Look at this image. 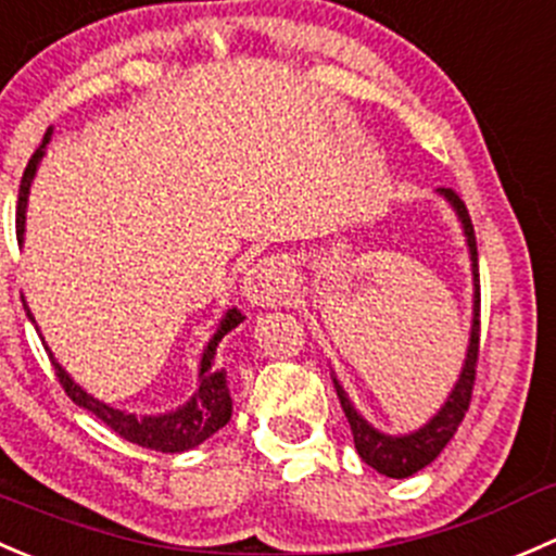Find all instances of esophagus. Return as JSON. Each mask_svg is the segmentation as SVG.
<instances>
[{"mask_svg": "<svg viewBox=\"0 0 556 556\" xmlns=\"http://www.w3.org/2000/svg\"><path fill=\"white\" fill-rule=\"evenodd\" d=\"M286 294V270L280 260H262L243 278V296L249 305H276Z\"/></svg>", "mask_w": 556, "mask_h": 556, "instance_id": "1", "label": "esophagus"}]
</instances>
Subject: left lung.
Returning <instances> with one entry per match:
<instances>
[{"instance_id": "obj_1", "label": "left lung", "mask_w": 556, "mask_h": 556, "mask_svg": "<svg viewBox=\"0 0 556 556\" xmlns=\"http://www.w3.org/2000/svg\"><path fill=\"white\" fill-rule=\"evenodd\" d=\"M438 194L454 207L459 224H463L465 243L470 251V270H472V324H470V340H467V354L463 372H459L457 383H454L452 394L446 397V403L441 405L435 416L427 421L419 430L408 432V435H387V432L376 430L359 410L354 408V403L349 400L345 389L340 387L338 378L332 376L334 392H338L340 405H343V414L351 425V435H354V446L359 452V457L365 459L372 470H378L381 476L389 478H408L414 472L425 470L427 465L435 463L438 454L446 448V443L452 441L457 427L463 425L467 405H470L472 394V381H476V362H478V316H481V289H478V251H476V232H472L470 216H467L465 202L459 200L457 191L452 189H438Z\"/></svg>"}]
</instances>
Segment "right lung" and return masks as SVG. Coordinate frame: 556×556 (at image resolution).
<instances>
[{
	"instance_id": "1",
	"label": "right lung",
	"mask_w": 556,
	"mask_h": 556,
	"mask_svg": "<svg viewBox=\"0 0 556 556\" xmlns=\"http://www.w3.org/2000/svg\"><path fill=\"white\" fill-rule=\"evenodd\" d=\"M53 129L46 131L42 137V146L37 148L35 156L29 159L24 169V178H21V189H18V240H24V224H26V202H29V189L31 180H35L37 164H40L42 153H46V146L51 142ZM26 316L31 318L35 324V316L26 307ZM243 313L238 307H229L224 313L222 324L213 332V338L207 340L205 351H202L200 359V383H197V392L191 394L189 403H184L180 408L167 410V414H153V416H140V414H126V410L113 408V405L102 403V400L91 397L80 383H75L70 378V372L53 359L51 349L46 345L48 356L53 362V370H56L59 383L64 387V392L70 394L75 405L86 408L89 414L97 416L99 421L110 427L115 435H121L124 441L137 443L142 448H153V452L162 454H180L189 452V448L200 446L205 443L213 432L222 430L229 419H232V397H229V387H227V372L222 367H216V349L222 343V338L227 332H232L240 321H243ZM46 343V340H42Z\"/></svg>"
}]
</instances>
